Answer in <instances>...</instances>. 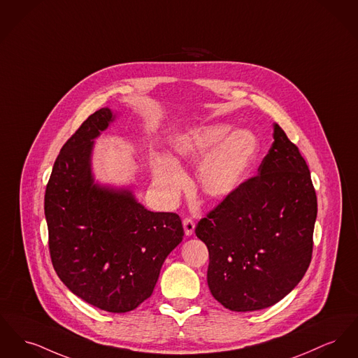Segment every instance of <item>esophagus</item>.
<instances>
[{"mask_svg": "<svg viewBox=\"0 0 358 358\" xmlns=\"http://www.w3.org/2000/svg\"><path fill=\"white\" fill-rule=\"evenodd\" d=\"M182 226H184V231L187 236H192L194 234V222L192 219H184L182 222Z\"/></svg>", "mask_w": 358, "mask_h": 358, "instance_id": "esophagus-1", "label": "esophagus"}]
</instances>
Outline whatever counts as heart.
<instances>
[{"label": "heart", "instance_id": "b5f03b06", "mask_svg": "<svg viewBox=\"0 0 358 358\" xmlns=\"http://www.w3.org/2000/svg\"><path fill=\"white\" fill-rule=\"evenodd\" d=\"M230 130L231 126L223 123L190 127L171 139L170 158L154 155V182L166 200H174L187 184L180 164L200 157L196 177L207 197L223 200L242 185L258 155L259 142L249 129Z\"/></svg>", "mask_w": 358, "mask_h": 358}]
</instances>
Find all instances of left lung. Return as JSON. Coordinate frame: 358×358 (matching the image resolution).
I'll return each mask as SVG.
<instances>
[{
	"instance_id": "left-lung-1",
	"label": "left lung",
	"mask_w": 358,
	"mask_h": 358,
	"mask_svg": "<svg viewBox=\"0 0 358 358\" xmlns=\"http://www.w3.org/2000/svg\"><path fill=\"white\" fill-rule=\"evenodd\" d=\"M273 139L258 176L196 227L210 252V294L236 313L278 303L311 262L317 204L310 169L277 123Z\"/></svg>"
}]
</instances>
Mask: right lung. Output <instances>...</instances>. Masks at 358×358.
Segmentation results:
<instances>
[{
	"label": "right lung",
	"mask_w": 358,
	"mask_h": 358,
	"mask_svg": "<svg viewBox=\"0 0 358 358\" xmlns=\"http://www.w3.org/2000/svg\"><path fill=\"white\" fill-rule=\"evenodd\" d=\"M117 117L101 108L64 143L47 184L44 215L51 261L64 285L89 304L122 314L151 296L184 229L177 213L148 210L129 185L96 180L94 139Z\"/></svg>",
	"instance_id": "1"
}]
</instances>
